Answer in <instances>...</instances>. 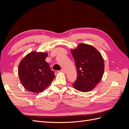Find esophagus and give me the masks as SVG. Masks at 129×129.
Masks as SVG:
<instances>
[{
    "label": "esophagus",
    "mask_w": 129,
    "mask_h": 129,
    "mask_svg": "<svg viewBox=\"0 0 129 129\" xmlns=\"http://www.w3.org/2000/svg\"><path fill=\"white\" fill-rule=\"evenodd\" d=\"M58 72H61L63 73H65V70L64 69H62L60 71H58Z\"/></svg>",
    "instance_id": "1"
}]
</instances>
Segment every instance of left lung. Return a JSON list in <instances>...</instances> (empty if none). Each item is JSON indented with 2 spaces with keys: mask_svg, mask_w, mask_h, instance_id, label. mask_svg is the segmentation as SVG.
Here are the masks:
<instances>
[{
  "mask_svg": "<svg viewBox=\"0 0 129 129\" xmlns=\"http://www.w3.org/2000/svg\"><path fill=\"white\" fill-rule=\"evenodd\" d=\"M71 52L77 69V79L73 87L81 92L92 90L102 80L104 74L102 55L93 46L81 43Z\"/></svg>",
  "mask_w": 129,
  "mask_h": 129,
  "instance_id": "1",
  "label": "left lung"
}]
</instances>
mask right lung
Instances as JSON below:
<instances>
[{
    "label": "right lung",
    "instance_id": "1",
    "mask_svg": "<svg viewBox=\"0 0 129 129\" xmlns=\"http://www.w3.org/2000/svg\"><path fill=\"white\" fill-rule=\"evenodd\" d=\"M47 56V52L33 51L27 54L19 63V77L27 90L39 93L52 83L55 75L45 61Z\"/></svg>",
    "mask_w": 129,
    "mask_h": 129
}]
</instances>
